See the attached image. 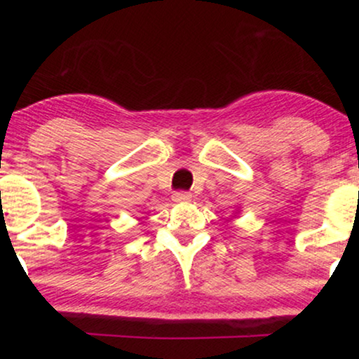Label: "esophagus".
<instances>
[{
    "label": "esophagus",
    "mask_w": 359,
    "mask_h": 359,
    "mask_svg": "<svg viewBox=\"0 0 359 359\" xmlns=\"http://www.w3.org/2000/svg\"><path fill=\"white\" fill-rule=\"evenodd\" d=\"M192 199V196L189 192H175L174 196H172V201L177 204H184V203H189V201Z\"/></svg>",
    "instance_id": "obj_1"
}]
</instances>
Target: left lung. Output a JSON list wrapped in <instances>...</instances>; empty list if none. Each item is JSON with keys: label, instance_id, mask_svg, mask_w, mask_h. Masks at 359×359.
I'll use <instances>...</instances> for the list:
<instances>
[{"label": "left lung", "instance_id": "obj_1", "mask_svg": "<svg viewBox=\"0 0 359 359\" xmlns=\"http://www.w3.org/2000/svg\"><path fill=\"white\" fill-rule=\"evenodd\" d=\"M234 214H236V212H234Z\"/></svg>", "mask_w": 359, "mask_h": 359}]
</instances>
